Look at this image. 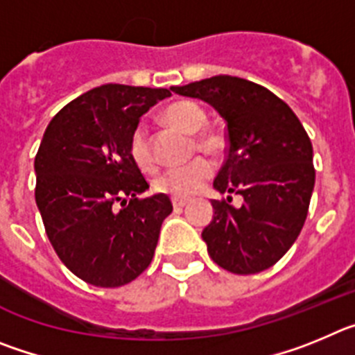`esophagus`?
Wrapping results in <instances>:
<instances>
[{
  "instance_id": "34e87169",
  "label": "esophagus",
  "mask_w": 355,
  "mask_h": 355,
  "mask_svg": "<svg viewBox=\"0 0 355 355\" xmlns=\"http://www.w3.org/2000/svg\"><path fill=\"white\" fill-rule=\"evenodd\" d=\"M187 205H188L187 199H172V206H174V209H183Z\"/></svg>"
}]
</instances>
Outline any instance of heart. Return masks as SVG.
<instances>
[{"label":"heart","mask_w":355,"mask_h":355,"mask_svg":"<svg viewBox=\"0 0 355 355\" xmlns=\"http://www.w3.org/2000/svg\"><path fill=\"white\" fill-rule=\"evenodd\" d=\"M167 122L187 133H197L206 124V112L193 101H175L163 112ZM197 146L209 155H218L224 149V139L215 131H199ZM130 156L135 165L144 172L156 168V155L146 126H137L130 137ZM213 174V165L206 158H196L181 167L163 171L155 180V190L174 199H187L199 193Z\"/></svg>","instance_id":"1"}]
</instances>
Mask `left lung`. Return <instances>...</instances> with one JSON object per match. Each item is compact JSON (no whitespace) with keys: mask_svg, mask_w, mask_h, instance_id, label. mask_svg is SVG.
Masks as SVG:
<instances>
[{"mask_svg":"<svg viewBox=\"0 0 355 355\" xmlns=\"http://www.w3.org/2000/svg\"><path fill=\"white\" fill-rule=\"evenodd\" d=\"M172 92L197 97L227 126V156L213 187L240 193L243 205L211 200L213 220L202 231L213 261L233 274L270 268L302 231L315 188L313 146L290 106L275 94L236 76H213Z\"/></svg>","mask_w":355,"mask_h":355,"instance_id":"1","label":"left lung"}]
</instances>
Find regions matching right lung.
<instances>
[{
    "label": "right lung",
    "instance_id": "right-lung-1",
    "mask_svg": "<svg viewBox=\"0 0 355 355\" xmlns=\"http://www.w3.org/2000/svg\"><path fill=\"white\" fill-rule=\"evenodd\" d=\"M168 96L167 89L101 85L46 128L35 156L37 208L58 258L85 283L124 286L153 261L172 202L165 193L139 199L149 183L131 159L130 137Z\"/></svg>",
    "mask_w": 355,
    "mask_h": 355
}]
</instances>
